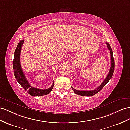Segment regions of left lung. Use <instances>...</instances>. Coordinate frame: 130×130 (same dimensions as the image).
<instances>
[{"label": "left lung", "mask_w": 130, "mask_h": 130, "mask_svg": "<svg viewBox=\"0 0 130 130\" xmlns=\"http://www.w3.org/2000/svg\"><path fill=\"white\" fill-rule=\"evenodd\" d=\"M106 44L107 45V47L108 49L110 51V56H111V67L110 68V70L109 72V74L108 76H106V77L104 79L103 82L102 83L101 85H100L98 88L95 89L94 90H92V91H78V90H76V89L73 88L72 87V90L74 91V93L75 94H77L79 95H82V96H87V97H91V96H93L95 95V94H97V93H98L101 89L104 87L105 85L107 84V83L110 81L112 77V76L113 75V74H114V56H113V52L112 49L111 48V46L110 45L109 43L106 42Z\"/></svg>", "instance_id": "8db88e82"}]
</instances>
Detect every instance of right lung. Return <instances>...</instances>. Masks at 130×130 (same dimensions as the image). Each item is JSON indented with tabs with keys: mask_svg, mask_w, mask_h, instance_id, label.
<instances>
[{
	"mask_svg": "<svg viewBox=\"0 0 130 130\" xmlns=\"http://www.w3.org/2000/svg\"><path fill=\"white\" fill-rule=\"evenodd\" d=\"M24 39L21 40L18 43L15 51L14 61H13V69H14L15 77L19 84L25 89V90H27L28 93L32 96L37 97V96H42L48 94L52 91L54 85V82H53L51 87L46 89H41L33 87L29 85L27 78H26L24 72L22 71L20 59V53L22 46L24 44Z\"/></svg>",
	"mask_w": 130,
	"mask_h": 130,
	"instance_id": "add662e5",
	"label": "right lung"
}]
</instances>
